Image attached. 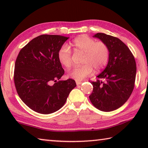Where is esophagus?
<instances>
[{
    "mask_svg": "<svg viewBox=\"0 0 148 148\" xmlns=\"http://www.w3.org/2000/svg\"><path fill=\"white\" fill-rule=\"evenodd\" d=\"M76 84L77 85V86H79V85H81L82 84V82L81 81H77V80H76Z\"/></svg>",
    "mask_w": 148,
    "mask_h": 148,
    "instance_id": "esophagus-1",
    "label": "esophagus"
}]
</instances>
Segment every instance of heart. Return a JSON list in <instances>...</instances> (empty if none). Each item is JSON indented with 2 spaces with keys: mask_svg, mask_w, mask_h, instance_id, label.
<instances>
[{
  "mask_svg": "<svg viewBox=\"0 0 148 148\" xmlns=\"http://www.w3.org/2000/svg\"><path fill=\"white\" fill-rule=\"evenodd\" d=\"M71 46L74 51L84 53L82 63L69 72L68 77L76 80H82L92 73L93 69L96 71L104 69L109 59L110 51L107 45L103 42H96L93 38L82 35L72 40ZM57 57L59 62L69 69L72 65L71 51L68 47L63 46L59 49Z\"/></svg>",
  "mask_w": 148,
  "mask_h": 148,
  "instance_id": "obj_1",
  "label": "heart"
}]
</instances>
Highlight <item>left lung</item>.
Returning <instances> with one entry per match:
<instances>
[{
    "mask_svg": "<svg viewBox=\"0 0 148 148\" xmlns=\"http://www.w3.org/2000/svg\"><path fill=\"white\" fill-rule=\"evenodd\" d=\"M93 37L104 42L109 48L107 66L92 82L93 91L89 99L95 107L103 112H111L123 105L134 87L136 66L129 47L121 40L104 33Z\"/></svg>",
    "mask_w": 148,
    "mask_h": 148,
    "instance_id": "8db88e82",
    "label": "left lung"
}]
</instances>
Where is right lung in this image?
<instances>
[{
    "instance_id": "1",
    "label": "right lung",
    "mask_w": 148,
    "mask_h": 148,
    "mask_svg": "<svg viewBox=\"0 0 148 148\" xmlns=\"http://www.w3.org/2000/svg\"><path fill=\"white\" fill-rule=\"evenodd\" d=\"M69 38L42 34L19 51L15 64V86L20 99L34 112L49 114L59 110L76 86L72 79L57 82L64 73L57 53Z\"/></svg>"
}]
</instances>
